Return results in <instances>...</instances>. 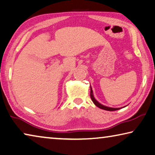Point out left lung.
<instances>
[{
  "mask_svg": "<svg viewBox=\"0 0 155 155\" xmlns=\"http://www.w3.org/2000/svg\"><path fill=\"white\" fill-rule=\"evenodd\" d=\"M91 87V100H92L93 102L94 103V104L97 106L98 108H100L101 109H103V110H108V111H114V110H119V109H120L121 108H111V107H108V106H104L103 104H100V102H98V101L95 100V98L94 97V95H93V90H92V88ZM125 107V106H124ZM124 108V107H122Z\"/></svg>",
  "mask_w": 155,
  "mask_h": 155,
  "instance_id": "obj_1",
  "label": "left lung"
}]
</instances>
